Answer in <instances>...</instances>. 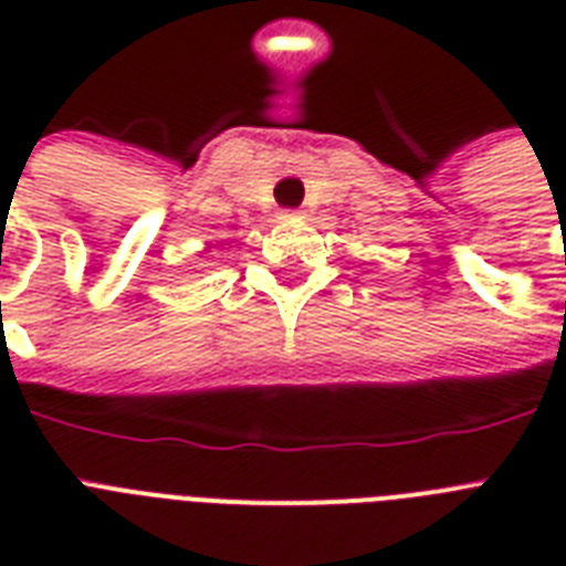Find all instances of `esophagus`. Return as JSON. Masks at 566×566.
Here are the masks:
<instances>
[{
    "instance_id": "1",
    "label": "esophagus",
    "mask_w": 566,
    "mask_h": 566,
    "mask_svg": "<svg viewBox=\"0 0 566 566\" xmlns=\"http://www.w3.org/2000/svg\"><path fill=\"white\" fill-rule=\"evenodd\" d=\"M300 217V211H282V220H296Z\"/></svg>"
}]
</instances>
